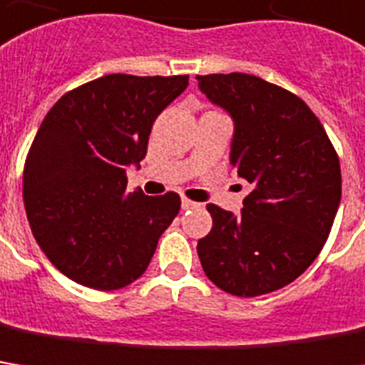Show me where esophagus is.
I'll list each match as a JSON object with an SVG mask.
<instances>
[{"label":"esophagus","instance_id":"1","mask_svg":"<svg viewBox=\"0 0 365 365\" xmlns=\"http://www.w3.org/2000/svg\"><path fill=\"white\" fill-rule=\"evenodd\" d=\"M180 205H182V209H185V211H190V209H199L200 207L199 202H195V200H188V199L180 200Z\"/></svg>","mask_w":365,"mask_h":365}]
</instances>
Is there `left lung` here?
Wrapping results in <instances>:
<instances>
[{"mask_svg": "<svg viewBox=\"0 0 365 365\" xmlns=\"http://www.w3.org/2000/svg\"><path fill=\"white\" fill-rule=\"evenodd\" d=\"M235 122L231 165L251 185L241 215L207 205L197 245L207 277L237 297L289 285L324 249L341 199V170L322 122L302 98L251 74L197 76Z\"/></svg>", "mask_w": 365, "mask_h": 365, "instance_id": "left-lung-1", "label": "left lung"}]
</instances>
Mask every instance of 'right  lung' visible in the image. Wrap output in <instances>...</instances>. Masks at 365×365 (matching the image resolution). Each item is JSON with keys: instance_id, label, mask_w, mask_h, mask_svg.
I'll return each mask as SVG.
<instances>
[{"instance_id": "obj_1", "label": "right lung", "mask_w": 365, "mask_h": 365, "mask_svg": "<svg viewBox=\"0 0 365 365\" xmlns=\"http://www.w3.org/2000/svg\"><path fill=\"white\" fill-rule=\"evenodd\" d=\"M188 76L108 74L63 94L24 166V205L38 245L80 285L114 291L143 275L180 209L177 192H128L126 166L146 156L156 116Z\"/></svg>"}]
</instances>
